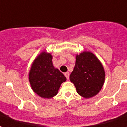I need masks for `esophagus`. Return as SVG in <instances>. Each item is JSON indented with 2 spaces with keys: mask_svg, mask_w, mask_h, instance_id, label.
<instances>
[{
  "mask_svg": "<svg viewBox=\"0 0 127 127\" xmlns=\"http://www.w3.org/2000/svg\"><path fill=\"white\" fill-rule=\"evenodd\" d=\"M64 75H65V77H66V79H68V78H69V73H68V72H66V73H64Z\"/></svg>",
  "mask_w": 127,
  "mask_h": 127,
  "instance_id": "obj_1",
  "label": "esophagus"
}]
</instances>
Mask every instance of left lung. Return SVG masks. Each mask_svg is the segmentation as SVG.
Listing matches in <instances>:
<instances>
[{
    "instance_id": "8db88e82",
    "label": "left lung",
    "mask_w": 127,
    "mask_h": 127,
    "mask_svg": "<svg viewBox=\"0 0 127 127\" xmlns=\"http://www.w3.org/2000/svg\"><path fill=\"white\" fill-rule=\"evenodd\" d=\"M69 78L78 94L85 98H89L101 90L105 79V72L94 54L84 52L76 56L75 65Z\"/></svg>"
}]
</instances>
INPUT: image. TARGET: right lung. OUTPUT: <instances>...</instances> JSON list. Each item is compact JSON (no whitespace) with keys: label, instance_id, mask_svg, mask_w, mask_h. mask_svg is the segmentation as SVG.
Segmentation results:
<instances>
[{"label":"right lung","instance_id":"add662e5","mask_svg":"<svg viewBox=\"0 0 127 127\" xmlns=\"http://www.w3.org/2000/svg\"><path fill=\"white\" fill-rule=\"evenodd\" d=\"M50 54L42 52L35 59L29 73V80L35 94L44 98L55 96L62 83L66 80L63 73L52 64Z\"/></svg>","mask_w":127,"mask_h":127}]
</instances>
